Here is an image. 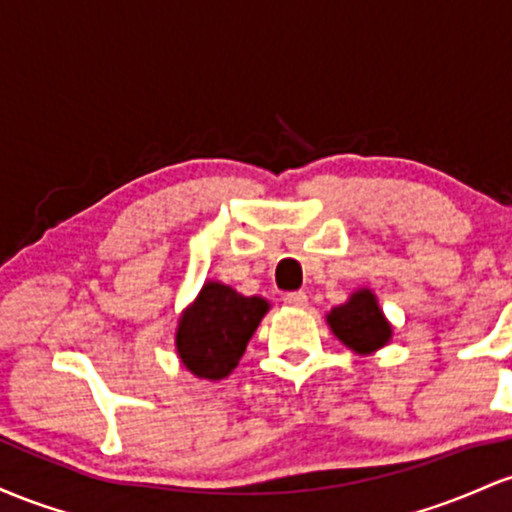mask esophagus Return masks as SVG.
<instances>
[{"mask_svg":"<svg viewBox=\"0 0 512 512\" xmlns=\"http://www.w3.org/2000/svg\"><path fill=\"white\" fill-rule=\"evenodd\" d=\"M285 302L290 304V307H297V309L307 307V292H302V290L287 292V295H285Z\"/></svg>","mask_w":512,"mask_h":512,"instance_id":"esophagus-1","label":"esophagus"}]
</instances>
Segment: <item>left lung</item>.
<instances>
[{"instance_id": "1", "label": "left lung", "mask_w": 512, "mask_h": 512, "mask_svg": "<svg viewBox=\"0 0 512 512\" xmlns=\"http://www.w3.org/2000/svg\"><path fill=\"white\" fill-rule=\"evenodd\" d=\"M329 326L348 348L358 350V353L382 348L392 336V326L387 324L370 290L355 292L346 304L331 309Z\"/></svg>"}]
</instances>
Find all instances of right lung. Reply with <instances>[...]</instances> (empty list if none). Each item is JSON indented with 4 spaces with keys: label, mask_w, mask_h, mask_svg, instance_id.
I'll return each instance as SVG.
<instances>
[{
    "label": "right lung",
    "mask_w": 512,
    "mask_h": 512,
    "mask_svg": "<svg viewBox=\"0 0 512 512\" xmlns=\"http://www.w3.org/2000/svg\"><path fill=\"white\" fill-rule=\"evenodd\" d=\"M268 302L244 297L222 283H208L183 314L176 348L183 365L205 380H222L244 355L246 343L266 314Z\"/></svg>",
    "instance_id": "obj_1"
}]
</instances>
